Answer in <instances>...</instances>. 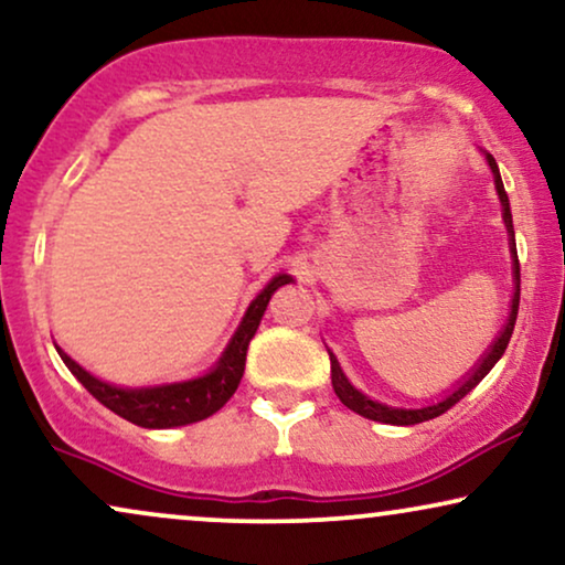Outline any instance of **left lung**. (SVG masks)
I'll use <instances>...</instances> for the list:
<instances>
[{
	"label": "left lung",
	"mask_w": 565,
	"mask_h": 565,
	"mask_svg": "<svg viewBox=\"0 0 565 565\" xmlns=\"http://www.w3.org/2000/svg\"><path fill=\"white\" fill-rule=\"evenodd\" d=\"M486 160L490 166V171H493V181H495V192H498V200H501V207H503V223H507V233H509V252H511V269H514V296H511V311H509V319L507 324H503L501 332L493 340V345H490L482 358L478 361V365L467 373V376H461L457 384H454L451 392H446L441 399L438 402H430L426 407H392V405H384V402H376L371 399L369 394L358 392L353 384H350L345 373H342L340 363H337L334 353H329V361H332V386H334V394L340 397V402L345 407L353 409V413L369 417V420H376V423H386V426H415V423H426V420H434V417L444 415L446 409L457 405L461 397H467L475 386L480 384L482 379L488 376L490 369L501 361V355L507 353V345L511 340V334H514V324H516V311H519V288H522V277H519V256H516V238H514V220H511V207H509V196H507V189H503V181H501V171H498L495 166V158L486 152Z\"/></svg>",
	"instance_id": "8db88e82"
}]
</instances>
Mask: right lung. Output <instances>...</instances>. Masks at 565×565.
I'll return each mask as SVG.
<instances>
[{
  "instance_id": "right-lung-1",
  "label": "right lung",
  "mask_w": 565,
  "mask_h": 565,
  "mask_svg": "<svg viewBox=\"0 0 565 565\" xmlns=\"http://www.w3.org/2000/svg\"><path fill=\"white\" fill-rule=\"evenodd\" d=\"M292 282L290 275H275L273 280L265 285V290L256 296L241 319L236 334L231 337L228 348L217 358V363L204 373V376L189 379V381H173V384H158V386H116L108 381H100L85 371L83 365L56 348L58 358L72 371L79 384L93 394L100 405H106L111 413H116L124 420L135 423L142 428H179L189 426V423H200L204 417L215 415L220 407L233 397L238 390L241 376L246 369V350L252 337L259 329V321L265 317L269 298L275 296L277 288Z\"/></svg>"
}]
</instances>
